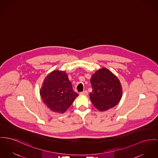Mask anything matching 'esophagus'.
I'll use <instances>...</instances> for the list:
<instances>
[{"instance_id": "esophagus-1", "label": "esophagus", "mask_w": 158, "mask_h": 158, "mask_svg": "<svg viewBox=\"0 0 158 158\" xmlns=\"http://www.w3.org/2000/svg\"><path fill=\"white\" fill-rule=\"evenodd\" d=\"M80 95H84V96H87V95H88V92H87V90H84V91H83V92H81V93L80 94Z\"/></svg>"}]
</instances>
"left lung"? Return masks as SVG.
I'll return each instance as SVG.
<instances>
[{"instance_id":"1","label":"left lung","mask_w":158,"mask_h":158,"mask_svg":"<svg viewBox=\"0 0 158 158\" xmlns=\"http://www.w3.org/2000/svg\"><path fill=\"white\" fill-rule=\"evenodd\" d=\"M90 83L92 92L90 99L93 105L100 111H104L115 106L122 96V85L114 74L102 68L93 74Z\"/></svg>"}]
</instances>
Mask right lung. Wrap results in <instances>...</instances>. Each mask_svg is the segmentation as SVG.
Segmentation results:
<instances>
[{
	"label": "right lung",
	"instance_id": "right-lung-1",
	"mask_svg": "<svg viewBox=\"0 0 158 158\" xmlns=\"http://www.w3.org/2000/svg\"><path fill=\"white\" fill-rule=\"evenodd\" d=\"M40 95L44 103L54 112L64 113L78 95L73 89L67 74L55 70L44 79Z\"/></svg>",
	"mask_w": 158,
	"mask_h": 158
}]
</instances>
